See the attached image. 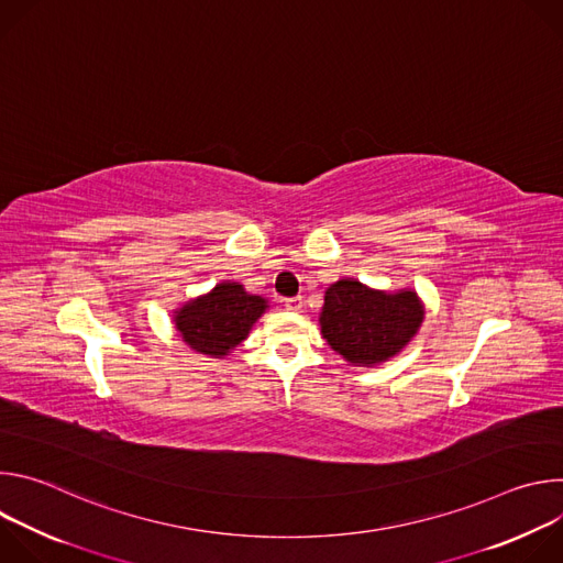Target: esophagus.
Instances as JSON below:
<instances>
[{"label": "esophagus", "mask_w": 563, "mask_h": 563, "mask_svg": "<svg viewBox=\"0 0 563 563\" xmlns=\"http://www.w3.org/2000/svg\"><path fill=\"white\" fill-rule=\"evenodd\" d=\"M285 307H287L289 311H300V309H302V298H300V296L285 298Z\"/></svg>", "instance_id": "34e87169"}]
</instances>
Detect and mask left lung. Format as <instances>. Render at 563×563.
I'll return each mask as SVG.
<instances>
[{
    "label": "left lung",
    "instance_id": "left-lung-1",
    "mask_svg": "<svg viewBox=\"0 0 563 563\" xmlns=\"http://www.w3.org/2000/svg\"><path fill=\"white\" fill-rule=\"evenodd\" d=\"M426 309L417 291H378L354 278L325 291L320 334L347 363L372 367L389 361L419 332Z\"/></svg>",
    "mask_w": 563,
    "mask_h": 563
}]
</instances>
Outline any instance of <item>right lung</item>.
I'll return each mask as SVG.
<instances>
[{
    "instance_id": "add662e5",
    "label": "right lung",
    "mask_w": 563,
    "mask_h": 563,
    "mask_svg": "<svg viewBox=\"0 0 563 563\" xmlns=\"http://www.w3.org/2000/svg\"><path fill=\"white\" fill-rule=\"evenodd\" d=\"M267 307L263 296H254L243 285L224 280L209 294L176 309L174 323L194 352L222 358L250 336V330Z\"/></svg>"
}]
</instances>
